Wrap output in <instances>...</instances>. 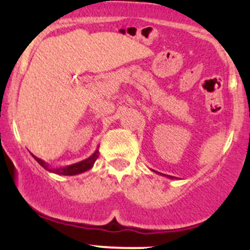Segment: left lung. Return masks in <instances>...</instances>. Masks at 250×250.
<instances>
[{"label":"left lung","mask_w":250,"mask_h":250,"mask_svg":"<svg viewBox=\"0 0 250 250\" xmlns=\"http://www.w3.org/2000/svg\"><path fill=\"white\" fill-rule=\"evenodd\" d=\"M165 176H168L169 179H173V176H169V175H165Z\"/></svg>","instance_id":"1"}]
</instances>
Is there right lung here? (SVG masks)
<instances>
[{
	"label": "right lung",
	"instance_id": "add662e5",
	"mask_svg": "<svg viewBox=\"0 0 250 250\" xmlns=\"http://www.w3.org/2000/svg\"><path fill=\"white\" fill-rule=\"evenodd\" d=\"M98 148L94 151V153H92V156H89V157L85 158V160L75 163V165L66 166V167H60V168H52L48 163L44 162V161H42L41 158L36 157V156H34V158L42 166V167L44 168V169H47L48 172L50 173L58 174V175H77V174L87 172V170H89L90 168L93 167L94 162L97 161L98 156H99V150H98Z\"/></svg>",
	"mask_w": 250,
	"mask_h": 250
}]
</instances>
